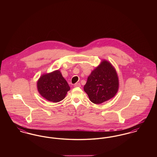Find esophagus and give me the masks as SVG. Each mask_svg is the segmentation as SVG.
<instances>
[{
	"label": "esophagus",
	"mask_w": 157,
	"mask_h": 157,
	"mask_svg": "<svg viewBox=\"0 0 157 157\" xmlns=\"http://www.w3.org/2000/svg\"><path fill=\"white\" fill-rule=\"evenodd\" d=\"M81 86V85L80 83H75V85H74V87L75 88H77V87L79 88Z\"/></svg>",
	"instance_id": "1"
}]
</instances>
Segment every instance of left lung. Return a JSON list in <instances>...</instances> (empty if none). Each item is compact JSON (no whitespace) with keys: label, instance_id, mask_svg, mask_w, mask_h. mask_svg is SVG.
Listing matches in <instances>:
<instances>
[{"label":"left lung","instance_id":"1","mask_svg":"<svg viewBox=\"0 0 157 157\" xmlns=\"http://www.w3.org/2000/svg\"><path fill=\"white\" fill-rule=\"evenodd\" d=\"M119 89V79L115 68L106 60L103 59L88 77L83 90L90 100L101 104L114 97Z\"/></svg>","mask_w":157,"mask_h":157}]
</instances>
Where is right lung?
I'll list each match as a JSON object with an SVG mask.
<instances>
[{
    "mask_svg": "<svg viewBox=\"0 0 157 157\" xmlns=\"http://www.w3.org/2000/svg\"><path fill=\"white\" fill-rule=\"evenodd\" d=\"M36 85L37 91L42 97L55 103L63 100L70 90L59 70L42 74L37 80Z\"/></svg>",
    "mask_w": 157,
    "mask_h": 157,
    "instance_id": "right-lung-1",
    "label": "right lung"
}]
</instances>
